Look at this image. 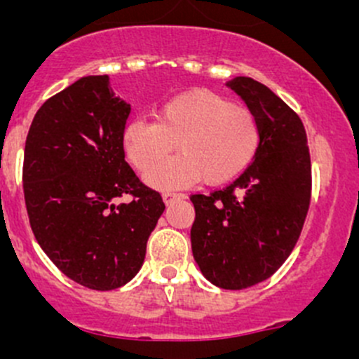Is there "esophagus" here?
<instances>
[{"label":"esophagus","mask_w":359,"mask_h":359,"mask_svg":"<svg viewBox=\"0 0 359 359\" xmlns=\"http://www.w3.org/2000/svg\"><path fill=\"white\" fill-rule=\"evenodd\" d=\"M180 198H184V194L175 193V191H165V193H163V201H165L166 205L172 201H175V200H180Z\"/></svg>","instance_id":"obj_1"}]
</instances>
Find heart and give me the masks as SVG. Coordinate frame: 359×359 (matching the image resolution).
<instances>
[{"label": "heart", "instance_id": "1", "mask_svg": "<svg viewBox=\"0 0 359 359\" xmlns=\"http://www.w3.org/2000/svg\"><path fill=\"white\" fill-rule=\"evenodd\" d=\"M125 156L144 172L171 152L181 153L149 170L146 180L159 189L201 179L227 184L248 168L260 146V126L252 111L208 90L182 93L163 104L158 121L132 119L123 128Z\"/></svg>", "mask_w": 359, "mask_h": 359}]
</instances>
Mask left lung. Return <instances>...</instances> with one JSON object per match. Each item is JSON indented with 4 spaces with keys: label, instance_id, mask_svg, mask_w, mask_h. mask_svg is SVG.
Masks as SVG:
<instances>
[{
    "label": "left lung",
    "instance_id": "1",
    "mask_svg": "<svg viewBox=\"0 0 359 359\" xmlns=\"http://www.w3.org/2000/svg\"><path fill=\"white\" fill-rule=\"evenodd\" d=\"M238 93L260 126L250 166L224 189L191 194V245L201 273L226 290H241L273 276L288 259L311 203V156L297 112L266 85L234 78Z\"/></svg>",
    "mask_w": 359,
    "mask_h": 359
}]
</instances>
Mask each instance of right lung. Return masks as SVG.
Segmentation results:
<instances>
[{"label": "right lung", "mask_w": 359, "mask_h": 359, "mask_svg": "<svg viewBox=\"0 0 359 359\" xmlns=\"http://www.w3.org/2000/svg\"><path fill=\"white\" fill-rule=\"evenodd\" d=\"M128 114L109 76H86L39 107L25 139L24 200L36 241L92 290H114L139 273L165 210L125 161ZM123 196L133 200L119 203Z\"/></svg>", "instance_id": "1"}]
</instances>
